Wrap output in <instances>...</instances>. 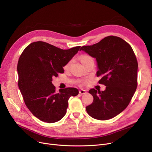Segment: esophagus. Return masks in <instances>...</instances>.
Masks as SVG:
<instances>
[{
  "label": "esophagus",
  "instance_id": "1",
  "mask_svg": "<svg viewBox=\"0 0 152 152\" xmlns=\"http://www.w3.org/2000/svg\"><path fill=\"white\" fill-rule=\"evenodd\" d=\"M79 92H80V94H84L86 93H87V91L86 90H83V89H81V90H80V91H79Z\"/></svg>",
  "mask_w": 152,
  "mask_h": 152
}]
</instances>
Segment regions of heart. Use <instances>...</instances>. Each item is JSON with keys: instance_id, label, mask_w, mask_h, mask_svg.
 <instances>
[{"instance_id": "b5f03b06", "label": "heart", "mask_w": 152, "mask_h": 152, "mask_svg": "<svg viewBox=\"0 0 152 152\" xmlns=\"http://www.w3.org/2000/svg\"><path fill=\"white\" fill-rule=\"evenodd\" d=\"M90 58V57L88 56H87V55H83V56H82L81 57V61L83 60H84V59H86V58ZM69 66V63H68L65 66V68H68Z\"/></svg>"}]
</instances>
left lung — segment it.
Instances as JSON below:
<instances>
[{
	"instance_id": "obj_1",
	"label": "left lung",
	"mask_w": 152,
	"mask_h": 152,
	"mask_svg": "<svg viewBox=\"0 0 152 152\" xmlns=\"http://www.w3.org/2000/svg\"><path fill=\"white\" fill-rule=\"evenodd\" d=\"M96 58L101 76L99 83L106 88L103 91L91 89L94 100L86 107L88 114L96 119L113 118L126 108L137 86L138 63L131 46L120 37L108 36L96 44L80 49Z\"/></svg>"
}]
</instances>
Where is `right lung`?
Wrapping results in <instances>:
<instances>
[{"instance_id":"obj_1","label":"right lung","mask_w":152,"mask_h":152,"mask_svg":"<svg viewBox=\"0 0 152 152\" xmlns=\"http://www.w3.org/2000/svg\"><path fill=\"white\" fill-rule=\"evenodd\" d=\"M80 47L62 50L44 42H35L23 51L17 64L18 88L25 105L38 119L47 123L61 120L66 113L69 97L78 94L75 88L56 92L52 77L63 73V67Z\"/></svg>"}]
</instances>
